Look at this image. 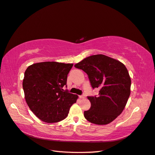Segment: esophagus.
Masks as SVG:
<instances>
[{
  "mask_svg": "<svg viewBox=\"0 0 155 155\" xmlns=\"http://www.w3.org/2000/svg\"><path fill=\"white\" fill-rule=\"evenodd\" d=\"M80 97L81 99H85V95H80Z\"/></svg>",
  "mask_w": 155,
  "mask_h": 155,
  "instance_id": "obj_1",
  "label": "esophagus"
}]
</instances>
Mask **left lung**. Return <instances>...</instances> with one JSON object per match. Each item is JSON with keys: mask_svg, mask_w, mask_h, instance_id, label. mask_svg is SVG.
Wrapping results in <instances>:
<instances>
[{"mask_svg": "<svg viewBox=\"0 0 155 155\" xmlns=\"http://www.w3.org/2000/svg\"><path fill=\"white\" fill-rule=\"evenodd\" d=\"M88 75L93 89L99 88L97 96H87L91 107L84 111L88 121L107 125L121 114L130 93L131 80L125 65L103 54L85 58L75 65Z\"/></svg>", "mask_w": 155, "mask_h": 155, "instance_id": "left-lung-1", "label": "left lung"}]
</instances>
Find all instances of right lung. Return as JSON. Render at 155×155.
<instances>
[{
    "mask_svg": "<svg viewBox=\"0 0 155 155\" xmlns=\"http://www.w3.org/2000/svg\"><path fill=\"white\" fill-rule=\"evenodd\" d=\"M72 64L45 61L34 64L25 72L22 87L26 101L34 114L42 121L56 123L64 119L78 97L67 87Z\"/></svg>",
    "mask_w": 155,
    "mask_h": 155,
    "instance_id": "add662e5",
    "label": "right lung"
}]
</instances>
